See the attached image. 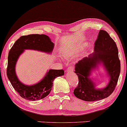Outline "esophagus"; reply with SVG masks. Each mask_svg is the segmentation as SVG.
Wrapping results in <instances>:
<instances>
[{"label":"esophagus","instance_id":"34e87169","mask_svg":"<svg viewBox=\"0 0 127 127\" xmlns=\"http://www.w3.org/2000/svg\"><path fill=\"white\" fill-rule=\"evenodd\" d=\"M73 70H74V68H73V67L71 66V65H70V66H68L67 69V71H73Z\"/></svg>","mask_w":127,"mask_h":127}]
</instances>
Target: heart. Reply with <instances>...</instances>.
<instances>
[{
    "mask_svg": "<svg viewBox=\"0 0 127 127\" xmlns=\"http://www.w3.org/2000/svg\"><path fill=\"white\" fill-rule=\"evenodd\" d=\"M73 51H67L64 53V57L65 58H68L70 55H71L73 54Z\"/></svg>",
    "mask_w": 127,
    "mask_h": 127,
    "instance_id": "heart-1",
    "label": "heart"
}]
</instances>
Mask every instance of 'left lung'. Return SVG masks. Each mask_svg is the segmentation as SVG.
I'll return each instance as SVG.
<instances>
[{"instance_id": "8db88e82", "label": "left lung", "mask_w": 127, "mask_h": 127, "mask_svg": "<svg viewBox=\"0 0 127 127\" xmlns=\"http://www.w3.org/2000/svg\"><path fill=\"white\" fill-rule=\"evenodd\" d=\"M99 65H102L110 77L105 88L97 89L90 76ZM121 64L118 50L115 41L106 31L100 30L95 42L94 52L76 64L74 72L78 76V86L73 94L76 97L88 102L106 98L112 94L120 74Z\"/></svg>"}]
</instances>
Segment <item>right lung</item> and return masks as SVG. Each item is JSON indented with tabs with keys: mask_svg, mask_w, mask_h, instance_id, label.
<instances>
[{
	"mask_svg": "<svg viewBox=\"0 0 127 127\" xmlns=\"http://www.w3.org/2000/svg\"><path fill=\"white\" fill-rule=\"evenodd\" d=\"M54 44L49 36L44 34H30L22 36L16 40L9 52L7 76L10 83L23 98L31 101L40 100L48 96L53 86V81L57 77L64 75L63 70H49L46 75L38 83L28 86L18 79L15 72L18 59L24 50H34L51 53Z\"/></svg>",
	"mask_w": 127,
	"mask_h": 127,
	"instance_id": "obj_1",
	"label": "right lung"
}]
</instances>
